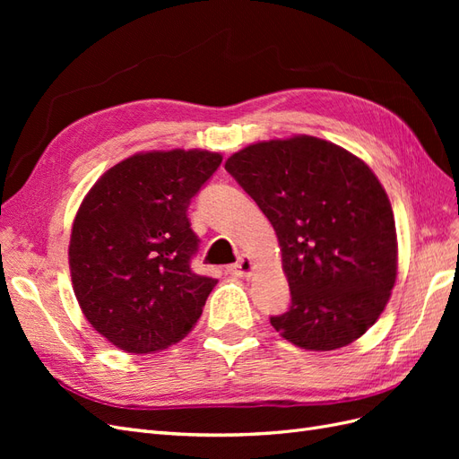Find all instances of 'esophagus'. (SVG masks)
<instances>
[{
  "label": "esophagus",
  "instance_id": "34e87169",
  "mask_svg": "<svg viewBox=\"0 0 459 459\" xmlns=\"http://www.w3.org/2000/svg\"><path fill=\"white\" fill-rule=\"evenodd\" d=\"M253 272H255V262L248 256L239 258V262H235L230 268V273L235 277H251Z\"/></svg>",
  "mask_w": 459,
  "mask_h": 459
}]
</instances>
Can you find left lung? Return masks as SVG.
I'll use <instances>...</instances> for the list:
<instances>
[{"instance_id":"1","label":"left lung","mask_w":459,"mask_h":459,"mask_svg":"<svg viewBox=\"0 0 459 459\" xmlns=\"http://www.w3.org/2000/svg\"><path fill=\"white\" fill-rule=\"evenodd\" d=\"M281 247L290 307L270 324L307 351H335L377 322L396 281L391 201L346 149L295 135L248 145L226 160Z\"/></svg>"}]
</instances>
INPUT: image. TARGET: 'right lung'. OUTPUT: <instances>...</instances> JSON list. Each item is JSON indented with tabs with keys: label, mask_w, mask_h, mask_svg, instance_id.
Returning a JSON list of instances; mask_svg holds the SVG:
<instances>
[{
	"label": "right lung",
	"mask_w": 459,
	"mask_h": 459,
	"mask_svg": "<svg viewBox=\"0 0 459 459\" xmlns=\"http://www.w3.org/2000/svg\"><path fill=\"white\" fill-rule=\"evenodd\" d=\"M221 155L151 151L115 164L82 201L68 245L74 295L91 327L132 354L184 339L218 283L191 270V199Z\"/></svg>",
	"instance_id": "1"
}]
</instances>
